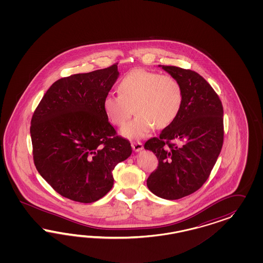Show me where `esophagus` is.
<instances>
[{
	"label": "esophagus",
	"instance_id": "esophagus-1",
	"mask_svg": "<svg viewBox=\"0 0 263 263\" xmlns=\"http://www.w3.org/2000/svg\"><path fill=\"white\" fill-rule=\"evenodd\" d=\"M132 148H133L134 152H141V151L143 149V143H141V142H133L132 143Z\"/></svg>",
	"mask_w": 263,
	"mask_h": 263
}]
</instances>
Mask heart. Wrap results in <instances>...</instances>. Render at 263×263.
Returning a JSON list of instances; mask_svg holds the SVG:
<instances>
[{
  "mask_svg": "<svg viewBox=\"0 0 263 263\" xmlns=\"http://www.w3.org/2000/svg\"><path fill=\"white\" fill-rule=\"evenodd\" d=\"M118 92L119 96L104 97V114L112 125L121 127L134 108L137 117L121 129V135L128 139L143 138L154 126L167 127L177 118L183 102L181 85L175 77L142 69L120 80Z\"/></svg>",
  "mask_w": 263,
  "mask_h": 263,
  "instance_id": "heart-1",
  "label": "heart"
}]
</instances>
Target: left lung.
<instances>
[{
	"instance_id": "obj_1",
	"label": "left lung",
	"mask_w": 263,
	"mask_h": 263,
	"mask_svg": "<svg viewBox=\"0 0 263 263\" xmlns=\"http://www.w3.org/2000/svg\"><path fill=\"white\" fill-rule=\"evenodd\" d=\"M159 66L179 82L183 102L174 122L144 143L159 161L146 185L157 197L173 200L206 181L223 146V110L214 89L197 72Z\"/></svg>"
}]
</instances>
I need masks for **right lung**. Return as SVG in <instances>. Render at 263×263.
<instances>
[{"label": "right lung", "instance_id": "add662e5", "mask_svg": "<svg viewBox=\"0 0 263 263\" xmlns=\"http://www.w3.org/2000/svg\"><path fill=\"white\" fill-rule=\"evenodd\" d=\"M119 75L116 64L58 80L32 115L34 165L64 198L83 203L103 198L114 185L112 170L132 153L102 106Z\"/></svg>", "mask_w": 263, "mask_h": 263}]
</instances>
